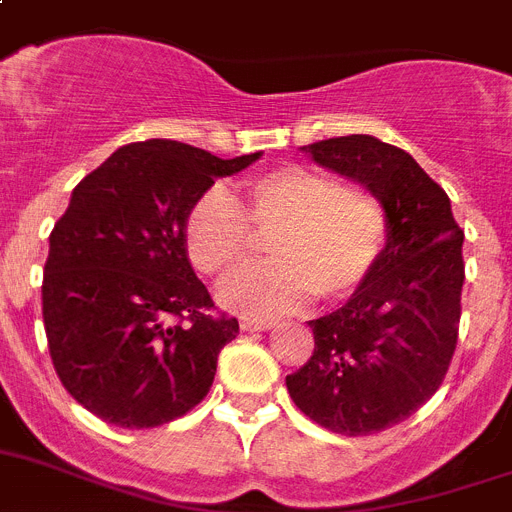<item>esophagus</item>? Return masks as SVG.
<instances>
[{"instance_id": "esophagus-1", "label": "esophagus", "mask_w": 512, "mask_h": 512, "mask_svg": "<svg viewBox=\"0 0 512 512\" xmlns=\"http://www.w3.org/2000/svg\"><path fill=\"white\" fill-rule=\"evenodd\" d=\"M274 321H259V318H240V329L243 331H269L274 329Z\"/></svg>"}]
</instances>
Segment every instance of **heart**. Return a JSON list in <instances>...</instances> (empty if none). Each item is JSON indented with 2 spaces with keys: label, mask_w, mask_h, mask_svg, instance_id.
Instances as JSON below:
<instances>
[{
  "label": "heart",
  "mask_w": 512,
  "mask_h": 512,
  "mask_svg": "<svg viewBox=\"0 0 512 512\" xmlns=\"http://www.w3.org/2000/svg\"><path fill=\"white\" fill-rule=\"evenodd\" d=\"M248 219L259 233H274L272 261L240 266L217 290L222 305L246 316L290 313L316 292L323 300L352 298L388 246V212L378 196L285 165L248 181L246 212L220 183L191 204L183 220L191 264L209 277L230 272L251 251Z\"/></svg>",
  "instance_id": "1"
}]
</instances>
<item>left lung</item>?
<instances>
[{
  "label": "left lung",
  "mask_w": 512,
  "mask_h": 512,
  "mask_svg": "<svg viewBox=\"0 0 512 512\" xmlns=\"http://www.w3.org/2000/svg\"><path fill=\"white\" fill-rule=\"evenodd\" d=\"M303 152L381 199L388 246L342 308L308 321L316 347L287 375V391L316 425L373 435L412 417L448 373L461 321L464 230L448 194L393 144L349 134Z\"/></svg>",
  "instance_id": "left-lung-1"
}]
</instances>
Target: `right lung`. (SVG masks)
Returning a JSON list of instances; mask_svg holds the SVG:
<instances>
[{"instance_id":"right-lung-1","label":"right lung","mask_w":512,"mask_h":512,"mask_svg":"<svg viewBox=\"0 0 512 512\" xmlns=\"http://www.w3.org/2000/svg\"><path fill=\"white\" fill-rule=\"evenodd\" d=\"M261 152L222 160L147 139L124 144L82 178L48 238L43 326L56 375L108 425L173 422L212 388L238 321L212 316L191 269L183 220L214 183Z\"/></svg>"}]
</instances>
